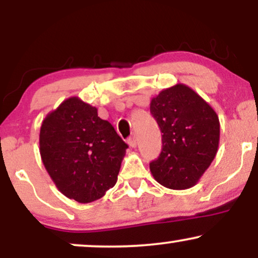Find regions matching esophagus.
Instances as JSON below:
<instances>
[{"label": "esophagus", "mask_w": 258, "mask_h": 258, "mask_svg": "<svg viewBox=\"0 0 258 258\" xmlns=\"http://www.w3.org/2000/svg\"><path fill=\"white\" fill-rule=\"evenodd\" d=\"M127 143H128V146L131 148H136L137 147V139H136L135 136H132V137L127 139Z\"/></svg>", "instance_id": "34e87169"}]
</instances>
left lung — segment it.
Segmentation results:
<instances>
[{"label": "left lung", "instance_id": "8db88e82", "mask_svg": "<svg viewBox=\"0 0 258 258\" xmlns=\"http://www.w3.org/2000/svg\"><path fill=\"white\" fill-rule=\"evenodd\" d=\"M150 112L162 133L161 154L149 165L154 179L174 190L191 188L217 154L218 115L184 84L165 88L152 98Z\"/></svg>", "mask_w": 258, "mask_h": 258}]
</instances>
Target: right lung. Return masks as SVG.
<instances>
[{"mask_svg": "<svg viewBox=\"0 0 258 258\" xmlns=\"http://www.w3.org/2000/svg\"><path fill=\"white\" fill-rule=\"evenodd\" d=\"M127 144L96 106L70 97L46 115L40 130L43 166L61 194L87 204L116 184Z\"/></svg>", "mask_w": 258, "mask_h": 258, "instance_id": "right-lung-1", "label": "right lung"}]
</instances>
